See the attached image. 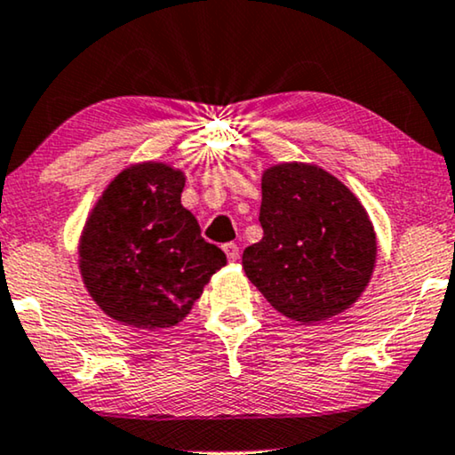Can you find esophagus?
I'll return each instance as SVG.
<instances>
[{
	"label": "esophagus",
	"mask_w": 455,
	"mask_h": 455,
	"mask_svg": "<svg viewBox=\"0 0 455 455\" xmlns=\"http://www.w3.org/2000/svg\"><path fill=\"white\" fill-rule=\"evenodd\" d=\"M222 250H224V253H227L228 259H237L239 258V247L235 243H227L222 247Z\"/></svg>",
	"instance_id": "1"
}]
</instances>
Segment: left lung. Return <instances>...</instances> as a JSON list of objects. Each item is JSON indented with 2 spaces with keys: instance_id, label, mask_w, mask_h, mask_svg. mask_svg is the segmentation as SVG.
<instances>
[{
  "instance_id": "1",
  "label": "left lung",
  "mask_w": 455,
  "mask_h": 455,
  "mask_svg": "<svg viewBox=\"0 0 455 455\" xmlns=\"http://www.w3.org/2000/svg\"><path fill=\"white\" fill-rule=\"evenodd\" d=\"M264 237L243 270L272 307L310 324L343 312L371 281L377 237L341 180L310 164H278L262 177Z\"/></svg>"
}]
</instances>
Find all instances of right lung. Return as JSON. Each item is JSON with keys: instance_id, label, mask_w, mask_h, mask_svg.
I'll use <instances>...</instances> for the list:
<instances>
[{"instance_id": "right-lung-1", "label": "right lung", "mask_w": 455, "mask_h": 455, "mask_svg": "<svg viewBox=\"0 0 455 455\" xmlns=\"http://www.w3.org/2000/svg\"><path fill=\"white\" fill-rule=\"evenodd\" d=\"M183 187V172L139 164L97 202L81 239V272L108 316L137 329L174 326L227 264L180 204Z\"/></svg>"}]
</instances>
